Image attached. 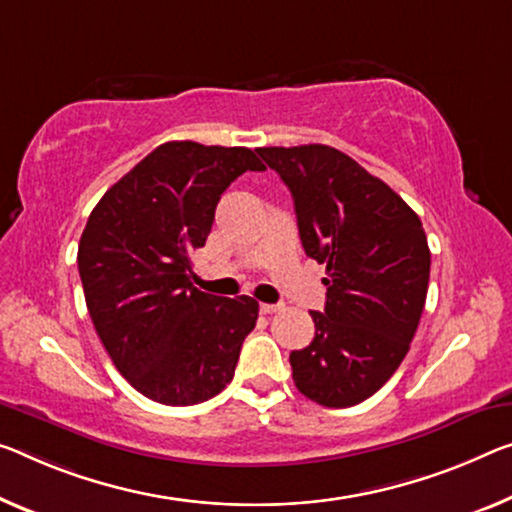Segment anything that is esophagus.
Returning <instances> with one entry per match:
<instances>
[{"instance_id": "1", "label": "esophagus", "mask_w": 512, "mask_h": 512, "mask_svg": "<svg viewBox=\"0 0 512 512\" xmlns=\"http://www.w3.org/2000/svg\"><path fill=\"white\" fill-rule=\"evenodd\" d=\"M281 309L279 304H261V313L263 316H270V313H277Z\"/></svg>"}]
</instances>
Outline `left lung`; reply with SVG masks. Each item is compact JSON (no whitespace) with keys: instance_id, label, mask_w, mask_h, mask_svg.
I'll use <instances>...</instances> for the list:
<instances>
[{"instance_id":"obj_1","label":"left lung","mask_w":512,"mask_h":512,"mask_svg":"<svg viewBox=\"0 0 512 512\" xmlns=\"http://www.w3.org/2000/svg\"><path fill=\"white\" fill-rule=\"evenodd\" d=\"M293 194L306 256L327 265L316 336L290 352L295 387L325 407L371 398L405 359L426 306L430 249L416 212L325 144L256 148Z\"/></svg>"}]
</instances>
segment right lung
<instances>
[{
  "instance_id": "1",
  "label": "right lung",
  "mask_w": 512,
  "mask_h": 512,
  "mask_svg": "<svg viewBox=\"0 0 512 512\" xmlns=\"http://www.w3.org/2000/svg\"><path fill=\"white\" fill-rule=\"evenodd\" d=\"M263 169L249 148L167 141L89 215L77 249L86 309L119 373L155 403H203L233 380L258 302L201 293L190 254L226 187Z\"/></svg>"
}]
</instances>
